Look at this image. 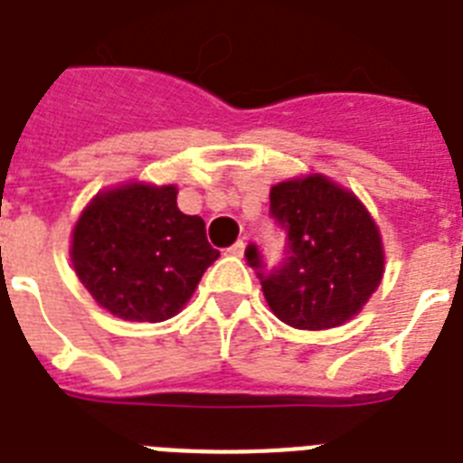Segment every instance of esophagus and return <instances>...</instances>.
<instances>
[{"instance_id":"esophagus-1","label":"esophagus","mask_w":463,"mask_h":463,"mask_svg":"<svg viewBox=\"0 0 463 463\" xmlns=\"http://www.w3.org/2000/svg\"><path fill=\"white\" fill-rule=\"evenodd\" d=\"M245 250H247L245 240H238V242H235V245H232L231 250H228V252H231L232 257H242V254H245Z\"/></svg>"}]
</instances>
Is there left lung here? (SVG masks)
Listing matches in <instances>:
<instances>
[{
    "label": "left lung",
    "instance_id": "8db88e82",
    "mask_svg": "<svg viewBox=\"0 0 463 463\" xmlns=\"http://www.w3.org/2000/svg\"><path fill=\"white\" fill-rule=\"evenodd\" d=\"M269 199L271 216L288 232V257L267 274L257 247L245 254L271 312L309 331L353 319L384 276L380 228L365 203L322 173L279 182Z\"/></svg>",
    "mask_w": 463,
    "mask_h": 463
}]
</instances>
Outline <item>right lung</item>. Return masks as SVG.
<instances>
[{
  "mask_svg": "<svg viewBox=\"0 0 463 463\" xmlns=\"http://www.w3.org/2000/svg\"><path fill=\"white\" fill-rule=\"evenodd\" d=\"M83 288L125 322H165L221 257L199 216L177 209L175 184L125 182L98 192L71 231Z\"/></svg>",
  "mask_w": 463,
  "mask_h": 463,
  "instance_id": "right-lung-1",
  "label": "right lung"
}]
</instances>
